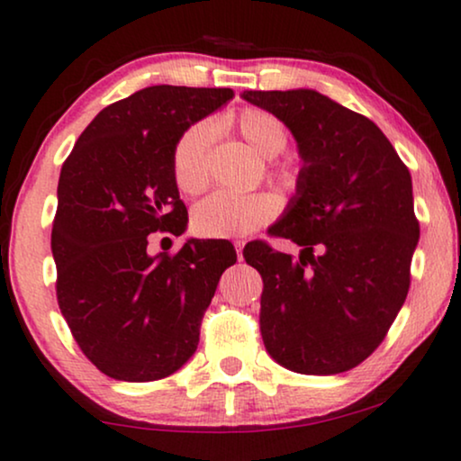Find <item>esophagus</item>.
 <instances>
[{
	"mask_svg": "<svg viewBox=\"0 0 461 461\" xmlns=\"http://www.w3.org/2000/svg\"><path fill=\"white\" fill-rule=\"evenodd\" d=\"M232 245H235L237 258H239V260H241V258H243V248H245V241H243V239H235V241H232Z\"/></svg>",
	"mask_w": 461,
	"mask_h": 461,
	"instance_id": "1",
	"label": "esophagus"
}]
</instances>
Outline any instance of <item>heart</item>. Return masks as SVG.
Instances as JSON below:
<instances>
[{
	"mask_svg": "<svg viewBox=\"0 0 461 461\" xmlns=\"http://www.w3.org/2000/svg\"><path fill=\"white\" fill-rule=\"evenodd\" d=\"M239 136L262 157H273L270 166L279 180H292L295 161L292 157H275L287 144V128L273 113L248 106L230 119ZM212 144V125L194 123L176 142L172 169L176 186L185 194H199L210 185L207 155ZM276 199L268 193L230 194L213 193L194 205L193 230L201 237H243L268 224L276 213Z\"/></svg>",
	"mask_w": 461,
	"mask_h": 461,
	"instance_id": "b5f03b06",
	"label": "heart"
}]
</instances>
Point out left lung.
I'll use <instances>...</instances> for the list:
<instances>
[{"mask_svg": "<svg viewBox=\"0 0 461 461\" xmlns=\"http://www.w3.org/2000/svg\"><path fill=\"white\" fill-rule=\"evenodd\" d=\"M292 130L304 167L270 237L300 258L245 245L262 276L260 331L270 357L308 375L355 369L384 342L411 285L420 239L411 174L382 130L314 90L243 92Z\"/></svg>", "mask_w": 461, "mask_h": 461, "instance_id": "1", "label": "left lung"}]
</instances>
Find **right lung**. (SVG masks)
<instances>
[{"instance_id": "add662e5", "label": "right lung", "mask_w": 461, "mask_h": 461, "mask_svg": "<svg viewBox=\"0 0 461 461\" xmlns=\"http://www.w3.org/2000/svg\"><path fill=\"white\" fill-rule=\"evenodd\" d=\"M232 98L229 87L150 86L81 131L60 169L52 222L56 298L81 352L104 375L155 382L199 344L229 241H186L149 256L153 232L182 235L186 207L172 153L188 125Z\"/></svg>"}]
</instances>
